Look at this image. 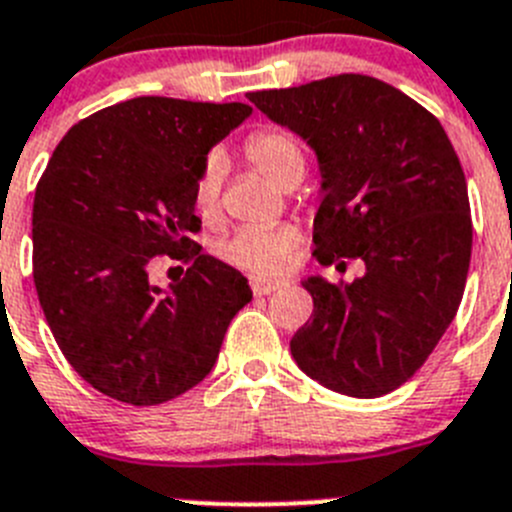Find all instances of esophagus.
<instances>
[{
  "label": "esophagus",
  "instance_id": "obj_1",
  "mask_svg": "<svg viewBox=\"0 0 512 512\" xmlns=\"http://www.w3.org/2000/svg\"><path fill=\"white\" fill-rule=\"evenodd\" d=\"M252 293L255 296H267V293H273V290L283 288V280H270V278H250Z\"/></svg>",
  "mask_w": 512,
  "mask_h": 512
}]
</instances>
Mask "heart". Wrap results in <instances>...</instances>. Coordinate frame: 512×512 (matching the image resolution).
Returning <instances> with one entry per match:
<instances>
[{"label":"heart","mask_w":512,"mask_h":512,"mask_svg":"<svg viewBox=\"0 0 512 512\" xmlns=\"http://www.w3.org/2000/svg\"><path fill=\"white\" fill-rule=\"evenodd\" d=\"M247 163L262 173L267 181L285 188L288 183L301 181L306 160L303 147L296 137L275 127L255 130L242 145ZM222 160L211 155L201 165L199 176L193 181V209L204 222H216L222 209ZM301 245V232L293 224H273V227H245L224 237L216 247L219 257L227 265L257 275H273L285 270Z\"/></svg>","instance_id":"heart-1"}]
</instances>
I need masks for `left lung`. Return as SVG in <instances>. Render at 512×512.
Instances as JSON below:
<instances>
[{
  "label": "left lung",
  "mask_w": 512,
  "mask_h": 512,
  "mask_svg": "<svg viewBox=\"0 0 512 512\" xmlns=\"http://www.w3.org/2000/svg\"><path fill=\"white\" fill-rule=\"evenodd\" d=\"M247 99L316 150L324 201L313 257L365 262L352 283L303 280L311 319L290 354L324 388L380 398L416 375L457 316L472 257L464 170L418 101L362 73Z\"/></svg>",
  "instance_id": "1"
}]
</instances>
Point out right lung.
<instances>
[{
  "mask_svg": "<svg viewBox=\"0 0 512 512\" xmlns=\"http://www.w3.org/2000/svg\"><path fill=\"white\" fill-rule=\"evenodd\" d=\"M250 114L239 101L137 96L73 124L40 176L32 278L45 321L73 370L119 403L199 385L252 301L245 275L191 239L206 153ZM163 254L189 265L168 291L149 283Z\"/></svg>",
  "mask_w": 512,
  "mask_h": 512,
  "instance_id": "add662e5",
  "label": "right lung"
}]
</instances>
